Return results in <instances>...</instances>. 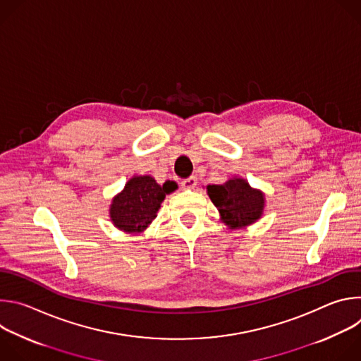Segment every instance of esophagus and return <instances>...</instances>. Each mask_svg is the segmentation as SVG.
<instances>
[{"label": "esophagus", "instance_id": "1", "mask_svg": "<svg viewBox=\"0 0 361 361\" xmlns=\"http://www.w3.org/2000/svg\"><path fill=\"white\" fill-rule=\"evenodd\" d=\"M195 185H197V177H194V176H191L188 178H184L181 181V187L185 188V190H192V188H195Z\"/></svg>", "mask_w": 361, "mask_h": 361}]
</instances>
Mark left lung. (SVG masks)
<instances>
[{
  "mask_svg": "<svg viewBox=\"0 0 361 361\" xmlns=\"http://www.w3.org/2000/svg\"><path fill=\"white\" fill-rule=\"evenodd\" d=\"M207 191L230 228L248 226L259 220L263 213L264 195L252 190L241 178L228 180L220 185H209Z\"/></svg>",
  "mask_w": 361,
  "mask_h": 361,
  "instance_id": "obj_1",
  "label": "left lung"
}]
</instances>
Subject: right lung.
I'll return each instance as SVG.
<instances>
[{"label": "right lung", "mask_w": 361, "mask_h": 361, "mask_svg": "<svg viewBox=\"0 0 361 361\" xmlns=\"http://www.w3.org/2000/svg\"><path fill=\"white\" fill-rule=\"evenodd\" d=\"M177 188L174 181L159 185L152 177H133L113 200L110 217L116 227L127 233L142 231L157 216L166 194Z\"/></svg>", "instance_id": "right-lung-1"}]
</instances>
